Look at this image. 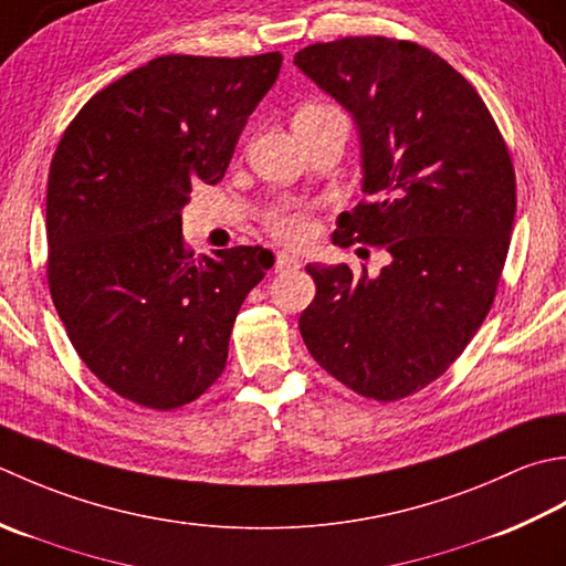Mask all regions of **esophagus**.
<instances>
[{
  "instance_id": "esophagus-1",
  "label": "esophagus",
  "mask_w": 566,
  "mask_h": 566,
  "mask_svg": "<svg viewBox=\"0 0 566 566\" xmlns=\"http://www.w3.org/2000/svg\"><path fill=\"white\" fill-rule=\"evenodd\" d=\"M300 266H303V261H300L297 256H293V253L281 251L279 256H275V271H279V273L295 271V269H300Z\"/></svg>"
}]
</instances>
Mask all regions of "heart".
Instances as JSON below:
<instances>
[{"label": "heart", "mask_w": 566, "mask_h": 566, "mask_svg": "<svg viewBox=\"0 0 566 566\" xmlns=\"http://www.w3.org/2000/svg\"><path fill=\"white\" fill-rule=\"evenodd\" d=\"M319 109H327V107H303L300 109L295 117H300V114H315ZM271 232L273 237H279L281 241H285V244H293V247H303L310 241V237H313V222H310L307 212L297 210V207H285V210L275 212L271 217Z\"/></svg>", "instance_id": "1"}]
</instances>
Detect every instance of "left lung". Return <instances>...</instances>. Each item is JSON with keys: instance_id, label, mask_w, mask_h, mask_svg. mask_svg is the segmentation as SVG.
<instances>
[{"instance_id": "obj_1", "label": "left lung", "mask_w": 566, "mask_h": 566, "mask_svg": "<svg viewBox=\"0 0 566 566\" xmlns=\"http://www.w3.org/2000/svg\"><path fill=\"white\" fill-rule=\"evenodd\" d=\"M352 114L366 200L332 241L386 247L376 279L310 263L317 295L300 315L313 359L374 400L442 376L489 315L511 244L515 172L479 92L418 43L354 36L293 61Z\"/></svg>"}]
</instances>
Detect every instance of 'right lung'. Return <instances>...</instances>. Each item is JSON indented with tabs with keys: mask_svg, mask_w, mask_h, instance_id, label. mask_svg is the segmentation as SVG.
<instances>
[{
	"mask_svg": "<svg viewBox=\"0 0 566 566\" xmlns=\"http://www.w3.org/2000/svg\"><path fill=\"white\" fill-rule=\"evenodd\" d=\"M283 55H160L97 92L55 148L45 198L49 285L75 352L114 394L154 410L224 371L241 303L273 253L182 244L195 180L224 178Z\"/></svg>",
	"mask_w": 566,
	"mask_h": 566,
	"instance_id": "right-lung-1",
	"label": "right lung"
}]
</instances>
